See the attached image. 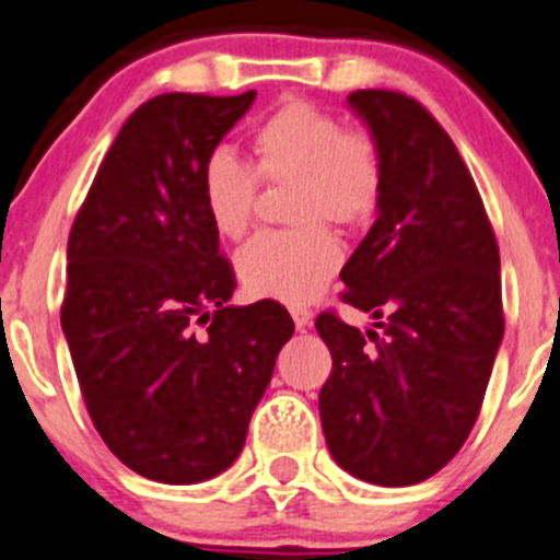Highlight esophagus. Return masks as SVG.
Returning <instances> with one entry per match:
<instances>
[{"mask_svg": "<svg viewBox=\"0 0 560 560\" xmlns=\"http://www.w3.org/2000/svg\"><path fill=\"white\" fill-rule=\"evenodd\" d=\"M290 315H292V320H295L298 331H304V328L312 323V310H306V306H292Z\"/></svg>", "mask_w": 560, "mask_h": 560, "instance_id": "1", "label": "esophagus"}]
</instances>
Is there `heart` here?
Listing matches in <instances>:
<instances>
[{"label":"heart","mask_w":560,"mask_h":560,"mask_svg":"<svg viewBox=\"0 0 560 560\" xmlns=\"http://www.w3.org/2000/svg\"><path fill=\"white\" fill-rule=\"evenodd\" d=\"M254 168L218 145L201 165V198L221 237L248 232L265 185H295L292 232H262L237 250L240 284L254 298L306 304L320 295L342 265V248L323 221L362 226L378 207L384 165L368 129H345L337 115L292 98L254 129Z\"/></svg>","instance_id":"heart-1"}]
</instances>
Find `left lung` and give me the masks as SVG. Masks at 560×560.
Returning a JSON list of instances; mask_svg holds the SVG:
<instances>
[{
    "label": "left lung",
    "instance_id": "left-lung-1",
    "mask_svg": "<svg viewBox=\"0 0 560 560\" xmlns=\"http://www.w3.org/2000/svg\"><path fill=\"white\" fill-rule=\"evenodd\" d=\"M381 149L378 218L345 262V304L315 328L331 351L320 420L334 462L375 486H411L467 442L503 342L500 250L472 174L417 98L353 91Z\"/></svg>",
    "mask_w": 560,
    "mask_h": 560
}]
</instances>
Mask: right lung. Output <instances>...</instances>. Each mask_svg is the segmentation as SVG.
Segmentation results:
<instances>
[{
	"label": "right lung",
	"mask_w": 560,
	"mask_h": 560,
	"mask_svg": "<svg viewBox=\"0 0 560 560\" xmlns=\"http://www.w3.org/2000/svg\"><path fill=\"white\" fill-rule=\"evenodd\" d=\"M254 98L140 104L68 234L60 323L88 415L115 456L160 483L232 467L295 331L276 301L229 306L237 281L201 198L203 160Z\"/></svg>",
	"instance_id": "obj_1"
}]
</instances>
